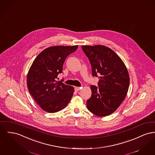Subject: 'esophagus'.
I'll return each mask as SVG.
<instances>
[{
  "mask_svg": "<svg viewBox=\"0 0 155 155\" xmlns=\"http://www.w3.org/2000/svg\"><path fill=\"white\" fill-rule=\"evenodd\" d=\"M81 89V87H75V88H74L75 91H76V92L80 91Z\"/></svg>",
  "mask_w": 155,
  "mask_h": 155,
  "instance_id": "1",
  "label": "esophagus"
}]
</instances>
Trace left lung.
<instances>
[{"label": "left lung", "instance_id": "left-lung-1", "mask_svg": "<svg viewBox=\"0 0 155 155\" xmlns=\"http://www.w3.org/2000/svg\"><path fill=\"white\" fill-rule=\"evenodd\" d=\"M81 48L90 60L92 76L100 75L98 87L91 85L92 94L87 101V108L97 116L109 115L127 96L130 82L127 67L108 47L97 45L82 46Z\"/></svg>", "mask_w": 155, "mask_h": 155}]
</instances>
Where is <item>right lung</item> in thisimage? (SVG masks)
Returning a JSON list of instances; mask_svg holds the SVG:
<instances>
[{"label": "right lung", "instance_id": "obj_1", "mask_svg": "<svg viewBox=\"0 0 155 155\" xmlns=\"http://www.w3.org/2000/svg\"><path fill=\"white\" fill-rule=\"evenodd\" d=\"M78 48V46H53L37 55L27 77L29 92L37 104L46 112L54 113L64 108L71 100L73 87L57 81L63 73L66 58Z\"/></svg>", "mask_w": 155, "mask_h": 155}]
</instances>
